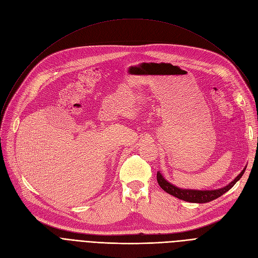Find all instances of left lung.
Masks as SVG:
<instances>
[{
	"label": "left lung",
	"instance_id": "obj_1",
	"mask_svg": "<svg viewBox=\"0 0 258 258\" xmlns=\"http://www.w3.org/2000/svg\"><path fill=\"white\" fill-rule=\"evenodd\" d=\"M247 168V165L245 166L237 177L230 182L228 185L221 187L219 189H211V190H200V189H188V188H180L168 182L160 171L157 172V181L160 185V187L163 189L167 194L178 198L180 200L189 202V203H199V204H203V203H208L215 199L220 198L224 194H226L228 190L231 189L235 183L242 177V174L245 173V170Z\"/></svg>",
	"mask_w": 258,
	"mask_h": 258
}]
</instances>
